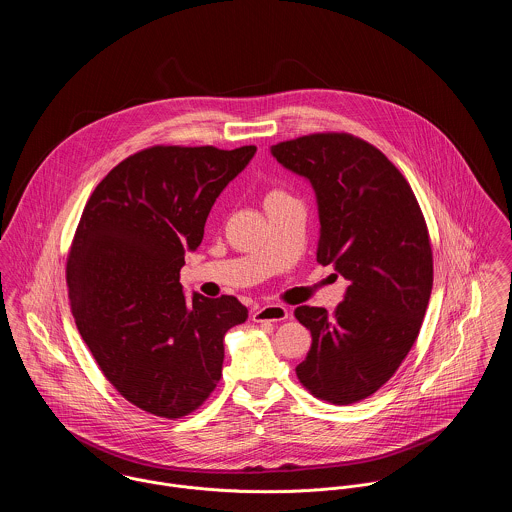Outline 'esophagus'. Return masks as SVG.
Instances as JSON below:
<instances>
[{
  "label": "esophagus",
  "instance_id": "34e87169",
  "mask_svg": "<svg viewBox=\"0 0 512 512\" xmlns=\"http://www.w3.org/2000/svg\"><path fill=\"white\" fill-rule=\"evenodd\" d=\"M288 315H290V311L284 305H264L252 313V319L256 323H264V321L278 323V321L288 319Z\"/></svg>",
  "mask_w": 512,
  "mask_h": 512
}]
</instances>
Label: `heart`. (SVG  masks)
Returning <instances> with one entry per match:
<instances>
[{
	"mask_svg": "<svg viewBox=\"0 0 512 512\" xmlns=\"http://www.w3.org/2000/svg\"><path fill=\"white\" fill-rule=\"evenodd\" d=\"M274 195H284V193H280V191H272V193H268V197H274Z\"/></svg>",
	"mask_w": 512,
	"mask_h": 512,
	"instance_id": "obj_1",
	"label": "heart"
}]
</instances>
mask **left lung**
Instances as JSON below:
<instances>
[{
	"mask_svg": "<svg viewBox=\"0 0 512 512\" xmlns=\"http://www.w3.org/2000/svg\"><path fill=\"white\" fill-rule=\"evenodd\" d=\"M272 153L311 181L321 222L317 262L349 280L333 313L295 309L311 331L295 374L315 398L355 404L394 376L418 339L434 286L428 224L398 167L353 134H309Z\"/></svg>",
	"mask_w": 512,
	"mask_h": 512,
	"instance_id": "1",
	"label": "left lung"
}]
</instances>
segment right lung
Masks as SVG:
<instances>
[{"instance_id":"obj_1","label":"right lung","mask_w":512,"mask_h":512,"mask_svg":"<svg viewBox=\"0 0 512 512\" xmlns=\"http://www.w3.org/2000/svg\"><path fill=\"white\" fill-rule=\"evenodd\" d=\"M256 146H151L120 161L84 205L67 258L74 323L106 380L147 414L177 420L217 388L234 297L179 284L220 191Z\"/></svg>"}]
</instances>
